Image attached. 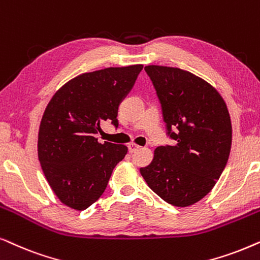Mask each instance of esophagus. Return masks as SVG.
Returning <instances> with one entry per match:
<instances>
[{
    "instance_id": "obj_1",
    "label": "esophagus",
    "mask_w": 260,
    "mask_h": 260,
    "mask_svg": "<svg viewBox=\"0 0 260 260\" xmlns=\"http://www.w3.org/2000/svg\"><path fill=\"white\" fill-rule=\"evenodd\" d=\"M139 148H140L139 145H137V144H134V143L128 144V151H129L131 153H133V152L138 151V150H139Z\"/></svg>"
}]
</instances>
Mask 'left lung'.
<instances>
[{
	"mask_svg": "<svg viewBox=\"0 0 260 260\" xmlns=\"http://www.w3.org/2000/svg\"><path fill=\"white\" fill-rule=\"evenodd\" d=\"M145 71L160 102L166 134L176 144L155 148L153 160L140 174L168 203L191 206L213 189L226 168L230 113L216 89L191 72L159 65Z\"/></svg>",
	"mask_w": 260,
	"mask_h": 260,
	"instance_id": "left-lung-1",
	"label": "left lung"
}]
</instances>
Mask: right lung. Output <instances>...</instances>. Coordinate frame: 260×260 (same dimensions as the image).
Masks as SVG:
<instances>
[{
  "instance_id": "add662e5",
  "label": "right lung",
  "mask_w": 260,
  "mask_h": 260,
  "mask_svg": "<svg viewBox=\"0 0 260 260\" xmlns=\"http://www.w3.org/2000/svg\"><path fill=\"white\" fill-rule=\"evenodd\" d=\"M143 65L107 68L69 81L51 99L38 136V157L45 177L60 202L84 210L105 192L112 172L127 153L124 145L95 136L100 123L117 122L120 103Z\"/></svg>"
}]
</instances>
